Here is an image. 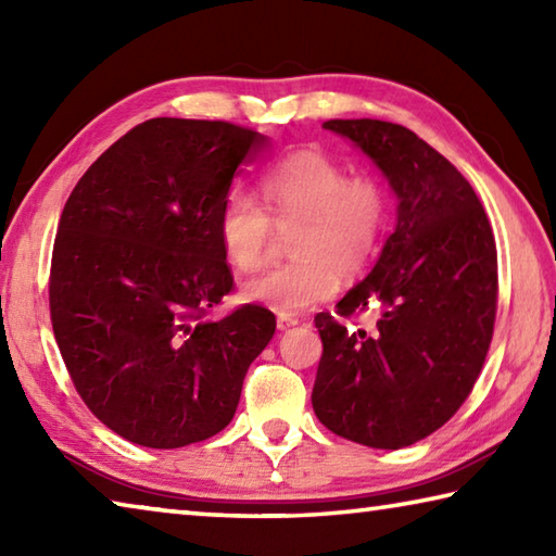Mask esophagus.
Wrapping results in <instances>:
<instances>
[{
  "label": "esophagus",
  "instance_id": "esophagus-1",
  "mask_svg": "<svg viewBox=\"0 0 556 556\" xmlns=\"http://www.w3.org/2000/svg\"><path fill=\"white\" fill-rule=\"evenodd\" d=\"M294 326H299V318L285 316V314L277 316V328H279V331H289V328H294Z\"/></svg>",
  "mask_w": 556,
  "mask_h": 556
}]
</instances>
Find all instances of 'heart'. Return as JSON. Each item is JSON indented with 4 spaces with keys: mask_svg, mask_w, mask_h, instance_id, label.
Returning <instances> with one entry per match:
<instances>
[{
    "mask_svg": "<svg viewBox=\"0 0 556 556\" xmlns=\"http://www.w3.org/2000/svg\"><path fill=\"white\" fill-rule=\"evenodd\" d=\"M390 193L380 181L351 172L318 149H301L271 164L257 184V201L232 191L223 199L215 232L225 260L255 271L275 228L287 232L294 262L244 281L242 299L294 316L331 299L343 275L368 267L390 223Z\"/></svg>",
    "mask_w": 556,
    "mask_h": 556,
    "instance_id": "heart-1",
    "label": "heart"
}]
</instances>
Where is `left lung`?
I'll return each instance as SVG.
<instances>
[{
    "instance_id": "obj_1",
    "label": "left lung",
    "mask_w": 556,
    "mask_h": 556,
    "mask_svg": "<svg viewBox=\"0 0 556 556\" xmlns=\"http://www.w3.org/2000/svg\"><path fill=\"white\" fill-rule=\"evenodd\" d=\"M388 178L397 225L338 314L378 308L370 331L331 314L312 404L333 434L372 448L417 444L466 402L491 348L497 252L481 201L458 168L412 129L382 119H328Z\"/></svg>"
}]
</instances>
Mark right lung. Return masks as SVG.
I'll use <instances>...</instances> for the list:
<instances>
[{
  "instance_id": "1",
  "label": "right lung",
  "mask_w": 556,
  "mask_h": 556,
  "mask_svg": "<svg viewBox=\"0 0 556 556\" xmlns=\"http://www.w3.org/2000/svg\"><path fill=\"white\" fill-rule=\"evenodd\" d=\"M267 137L230 122L147 119L117 139L61 213L51 324L75 390L131 444L178 448L230 425L275 314H203L232 289L215 220Z\"/></svg>"
}]
</instances>
